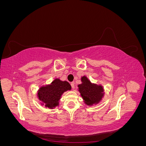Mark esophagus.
<instances>
[{"mask_svg":"<svg viewBox=\"0 0 146 146\" xmlns=\"http://www.w3.org/2000/svg\"><path fill=\"white\" fill-rule=\"evenodd\" d=\"M70 85H71V86H72V89H74V88H75V83L74 82H71V83H70Z\"/></svg>","mask_w":146,"mask_h":146,"instance_id":"34e87169","label":"esophagus"}]
</instances>
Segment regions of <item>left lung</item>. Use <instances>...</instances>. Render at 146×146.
I'll use <instances>...</instances> for the list:
<instances>
[{"label": "left lung", "instance_id": "1", "mask_svg": "<svg viewBox=\"0 0 146 146\" xmlns=\"http://www.w3.org/2000/svg\"><path fill=\"white\" fill-rule=\"evenodd\" d=\"M81 81L82 83L78 85V91L84 103L90 107L99 104L105 94L103 86L91 83L85 76L82 77Z\"/></svg>", "mask_w": 146, "mask_h": 146}]
</instances>
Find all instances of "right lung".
Masks as SVG:
<instances>
[{
	"instance_id": "right-lung-1",
	"label": "right lung",
	"mask_w": 146,
	"mask_h": 146,
	"mask_svg": "<svg viewBox=\"0 0 146 146\" xmlns=\"http://www.w3.org/2000/svg\"><path fill=\"white\" fill-rule=\"evenodd\" d=\"M71 90L69 82L55 78L50 84L42 85L37 91L38 99L41 105L46 108L54 109L60 104V100L64 92Z\"/></svg>"
}]
</instances>
